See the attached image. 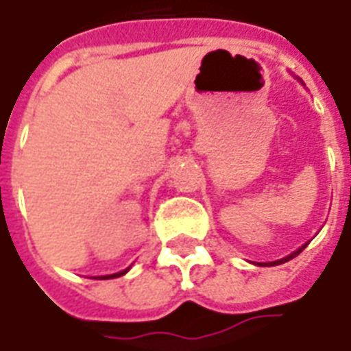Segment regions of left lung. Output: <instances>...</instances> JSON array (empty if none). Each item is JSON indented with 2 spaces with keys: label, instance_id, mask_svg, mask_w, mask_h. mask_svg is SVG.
Masks as SVG:
<instances>
[{
  "label": "left lung",
  "instance_id": "1",
  "mask_svg": "<svg viewBox=\"0 0 351 351\" xmlns=\"http://www.w3.org/2000/svg\"><path fill=\"white\" fill-rule=\"evenodd\" d=\"M306 245H308V243H306ZM306 245H302V247H300V249H298V251L291 252V254H289V256H285V258H281V261H274V262H262L261 266H278V264H283V262H289V261H291V258H295L296 254H300V252H302L304 249H306Z\"/></svg>",
  "mask_w": 351,
  "mask_h": 351
}]
</instances>
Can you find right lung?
I'll return each mask as SVG.
<instances>
[{
    "label": "right lung",
    "mask_w": 351,
    "mask_h": 351,
    "mask_svg": "<svg viewBox=\"0 0 351 351\" xmlns=\"http://www.w3.org/2000/svg\"><path fill=\"white\" fill-rule=\"evenodd\" d=\"M123 274H127V269H123V271H117V274H112V276H100L99 279H114V278H119V276H123Z\"/></svg>",
    "instance_id": "right-lung-1"
}]
</instances>
